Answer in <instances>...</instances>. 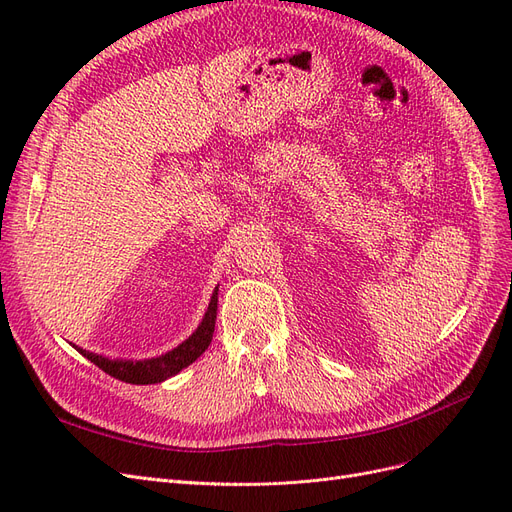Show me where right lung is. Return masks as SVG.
I'll use <instances>...</instances> for the list:
<instances>
[{
	"label": "right lung",
	"mask_w": 512,
	"mask_h": 512,
	"mask_svg": "<svg viewBox=\"0 0 512 512\" xmlns=\"http://www.w3.org/2000/svg\"><path fill=\"white\" fill-rule=\"evenodd\" d=\"M215 314H218V290L213 292L211 303L207 307V314L200 322V327L192 333V337L185 339L181 346H177L175 350H170L158 359H147V361H111L106 356L87 352V350H79L85 359H89L94 365H98L102 371H106L108 376H113L117 380L130 382V384H156L162 382L170 376L179 374L183 367H188L190 363H194L200 354H203L211 339H213V331H215Z\"/></svg>",
	"instance_id": "add662e5"
}]
</instances>
